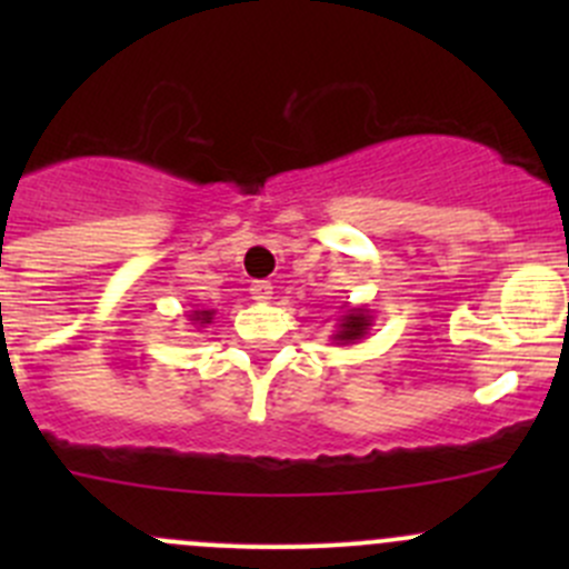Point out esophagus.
<instances>
[{
    "label": "esophagus",
    "mask_w": 569,
    "mask_h": 569,
    "mask_svg": "<svg viewBox=\"0 0 569 569\" xmlns=\"http://www.w3.org/2000/svg\"><path fill=\"white\" fill-rule=\"evenodd\" d=\"M250 295H252V300L269 302L272 300V283H269V280H252Z\"/></svg>",
    "instance_id": "34e87169"
}]
</instances>
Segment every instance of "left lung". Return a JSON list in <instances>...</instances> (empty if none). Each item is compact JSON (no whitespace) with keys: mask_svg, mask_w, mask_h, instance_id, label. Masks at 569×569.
I'll return each mask as SVG.
<instances>
[{"mask_svg":"<svg viewBox=\"0 0 569 569\" xmlns=\"http://www.w3.org/2000/svg\"><path fill=\"white\" fill-rule=\"evenodd\" d=\"M375 325V313L366 306H343V313L338 317L336 330H332V343L336 347H352L360 343L371 332Z\"/></svg>","mask_w":569,"mask_h":569,"instance_id":"1","label":"left lung"}]
</instances>
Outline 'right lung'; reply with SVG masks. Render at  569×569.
<instances>
[{"instance_id": "add662e5", "label": "right lung", "mask_w": 569, "mask_h": 569, "mask_svg": "<svg viewBox=\"0 0 569 569\" xmlns=\"http://www.w3.org/2000/svg\"><path fill=\"white\" fill-rule=\"evenodd\" d=\"M214 308H198V311H189L187 313V319H189V325H194L200 330V327H206V325H211V321H214Z\"/></svg>"}]
</instances>
